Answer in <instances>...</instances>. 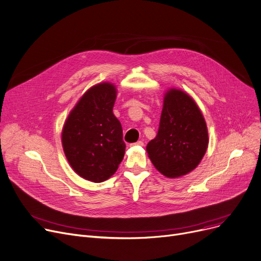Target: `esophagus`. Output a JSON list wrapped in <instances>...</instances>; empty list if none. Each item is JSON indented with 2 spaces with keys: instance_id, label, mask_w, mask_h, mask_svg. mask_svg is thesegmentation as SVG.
I'll use <instances>...</instances> for the list:
<instances>
[{
  "instance_id": "34e87169",
  "label": "esophagus",
  "mask_w": 261,
  "mask_h": 261,
  "mask_svg": "<svg viewBox=\"0 0 261 261\" xmlns=\"http://www.w3.org/2000/svg\"><path fill=\"white\" fill-rule=\"evenodd\" d=\"M134 145H137V146H143V141H137L136 143H133V144H132V146H134Z\"/></svg>"
}]
</instances>
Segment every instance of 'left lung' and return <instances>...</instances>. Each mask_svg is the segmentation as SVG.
Returning a JSON list of instances; mask_svg holds the SVG:
<instances>
[{"mask_svg":"<svg viewBox=\"0 0 261 261\" xmlns=\"http://www.w3.org/2000/svg\"><path fill=\"white\" fill-rule=\"evenodd\" d=\"M208 142L206 122L195 101L180 89H168L157 135L146 145L154 167L169 178L188 174L201 163Z\"/></svg>","mask_w":261,"mask_h":261,"instance_id":"1","label":"left lung"}]
</instances>
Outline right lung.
<instances>
[{"label":"right lung","mask_w":261,"mask_h":261,"mask_svg":"<svg viewBox=\"0 0 261 261\" xmlns=\"http://www.w3.org/2000/svg\"><path fill=\"white\" fill-rule=\"evenodd\" d=\"M116 98L114 84L92 86L70 111L61 132L69 165L89 181L113 176L125 153L121 123L113 113Z\"/></svg>","instance_id":"add662e5"}]
</instances>
